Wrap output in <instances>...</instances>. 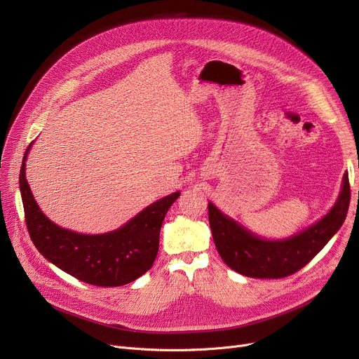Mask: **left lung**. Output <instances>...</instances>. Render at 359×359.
<instances>
[{"instance_id":"obj_1","label":"left lung","mask_w":359,"mask_h":359,"mask_svg":"<svg viewBox=\"0 0 359 359\" xmlns=\"http://www.w3.org/2000/svg\"><path fill=\"white\" fill-rule=\"evenodd\" d=\"M349 201V177L345 173L342 191L333 208L311 227L285 240L260 238L210 202L208 214L215 248L225 265L244 276L266 279L290 276L304 268L342 227Z\"/></svg>"}]
</instances>
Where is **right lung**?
<instances>
[{
	"label": "right lung",
	"mask_w": 359,
	"mask_h": 359,
	"mask_svg": "<svg viewBox=\"0 0 359 359\" xmlns=\"http://www.w3.org/2000/svg\"><path fill=\"white\" fill-rule=\"evenodd\" d=\"M27 147L20 168V192L27 231L36 249L71 276L96 287H121L144 275L156 260L163 219L180 196L175 192L151 203L123 227L104 234L61 229L37 206L26 180Z\"/></svg>",
	"instance_id": "obj_1"
}]
</instances>
